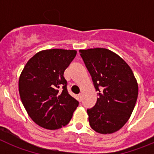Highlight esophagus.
<instances>
[{
	"mask_svg": "<svg viewBox=\"0 0 154 154\" xmlns=\"http://www.w3.org/2000/svg\"><path fill=\"white\" fill-rule=\"evenodd\" d=\"M82 96H83V94L82 93H80V94H79V100L80 102L82 101Z\"/></svg>",
	"mask_w": 154,
	"mask_h": 154,
	"instance_id": "esophagus-1",
	"label": "esophagus"
}]
</instances>
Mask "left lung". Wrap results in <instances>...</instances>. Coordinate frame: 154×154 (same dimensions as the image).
Returning <instances> with one entry per match:
<instances>
[{"label":"left lung","instance_id":"1","mask_svg":"<svg viewBox=\"0 0 154 154\" xmlns=\"http://www.w3.org/2000/svg\"><path fill=\"white\" fill-rule=\"evenodd\" d=\"M93 85L96 104L87 109L91 128L102 134L120 130L130 119L138 96L133 71L120 56L103 48L79 50Z\"/></svg>","mask_w":154,"mask_h":154}]
</instances>
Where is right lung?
Here are the masks:
<instances>
[{
    "label": "right lung",
    "mask_w": 154,
    "mask_h": 154,
    "mask_svg": "<svg viewBox=\"0 0 154 154\" xmlns=\"http://www.w3.org/2000/svg\"><path fill=\"white\" fill-rule=\"evenodd\" d=\"M75 50L48 49L27 62L18 81L21 102L36 124L58 130L69 123L79 102L67 91L64 72L75 57Z\"/></svg>",
    "instance_id": "right-lung-1"
}]
</instances>
